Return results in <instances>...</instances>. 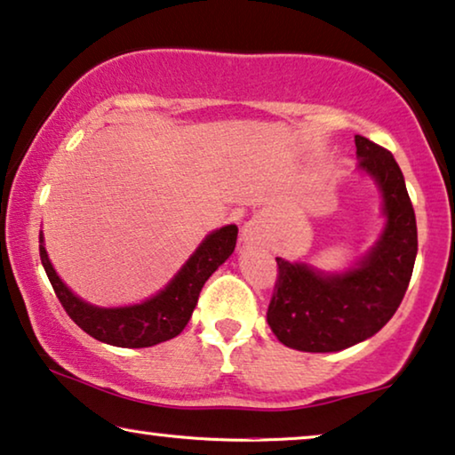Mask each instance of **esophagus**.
<instances>
[{
    "label": "esophagus",
    "mask_w": 455,
    "mask_h": 455,
    "mask_svg": "<svg viewBox=\"0 0 455 455\" xmlns=\"http://www.w3.org/2000/svg\"><path fill=\"white\" fill-rule=\"evenodd\" d=\"M259 239H262V228H259V222L258 220H250L245 222L243 227V241L247 245H256L259 243Z\"/></svg>",
    "instance_id": "obj_1"
}]
</instances>
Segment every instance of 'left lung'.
Here are the masks:
<instances>
[{"instance_id":"8db88e82","label":"left lung","mask_w":455,"mask_h":455,"mask_svg":"<svg viewBox=\"0 0 455 455\" xmlns=\"http://www.w3.org/2000/svg\"><path fill=\"white\" fill-rule=\"evenodd\" d=\"M358 171L383 196L385 227L377 243L351 268L323 272L276 258L278 278L268 324L291 349L326 354L366 341L389 323L402 304L418 251L416 216L395 157L355 135Z\"/></svg>"}]
</instances>
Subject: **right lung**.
<instances>
[{
  "label": "right lung",
  "mask_w": 455,
  "mask_h": 455,
  "mask_svg": "<svg viewBox=\"0 0 455 455\" xmlns=\"http://www.w3.org/2000/svg\"><path fill=\"white\" fill-rule=\"evenodd\" d=\"M237 233L239 228L235 224H227L205 235L164 289L141 304L123 307H100L72 293L47 258L44 233L39 235V256L60 304L87 335L116 347H151L183 332L196 310L204 283L235 251Z\"/></svg>",
  "instance_id": "obj_1"
}]
</instances>
